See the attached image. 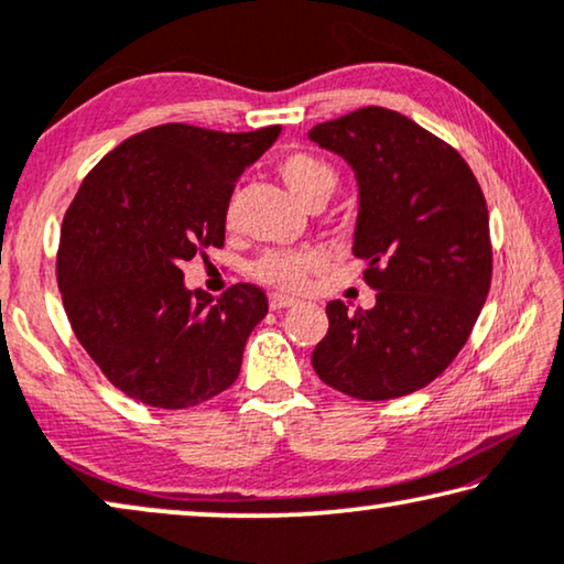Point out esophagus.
<instances>
[{
  "mask_svg": "<svg viewBox=\"0 0 564 564\" xmlns=\"http://www.w3.org/2000/svg\"><path fill=\"white\" fill-rule=\"evenodd\" d=\"M268 304H271L273 311H281V308H291L296 306L299 301L291 299V296H281V293H271V299H268Z\"/></svg>",
  "mask_w": 564,
  "mask_h": 564,
  "instance_id": "1",
  "label": "esophagus"
}]
</instances>
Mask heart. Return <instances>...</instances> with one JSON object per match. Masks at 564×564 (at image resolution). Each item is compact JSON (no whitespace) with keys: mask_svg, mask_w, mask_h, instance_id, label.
<instances>
[{"mask_svg":"<svg viewBox=\"0 0 564 564\" xmlns=\"http://www.w3.org/2000/svg\"><path fill=\"white\" fill-rule=\"evenodd\" d=\"M279 174L293 195L306 207L324 205L336 189V172L322 156L308 151H291L279 162ZM232 213H228L230 223ZM318 265L316 250H271L253 263V275L273 289L296 291L306 283L308 273Z\"/></svg>","mask_w":564,"mask_h":564,"instance_id":"obj_1","label":"heart"}]
</instances>
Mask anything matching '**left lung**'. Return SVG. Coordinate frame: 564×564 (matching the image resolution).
<instances>
[{
	"label": "left lung",
	"instance_id": "left-lung-1",
	"mask_svg": "<svg viewBox=\"0 0 564 564\" xmlns=\"http://www.w3.org/2000/svg\"><path fill=\"white\" fill-rule=\"evenodd\" d=\"M308 139L357 176L351 253L367 260L372 308L326 304L316 375L349 398L392 400L443 375L468 341L491 285L489 209L456 149L390 108L318 123Z\"/></svg>",
	"mask_w": 564,
	"mask_h": 564
}]
</instances>
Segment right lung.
<instances>
[{
    "label": "right lung",
    "mask_w": 564,
    "mask_h": 564,
    "mask_svg": "<svg viewBox=\"0 0 564 564\" xmlns=\"http://www.w3.org/2000/svg\"><path fill=\"white\" fill-rule=\"evenodd\" d=\"M189 123L126 139L83 180L63 217L57 285L83 349L113 388L151 408H195L238 380L268 314L263 289L187 291L182 260L223 248L235 182L279 139Z\"/></svg>",
    "instance_id": "add662e5"
}]
</instances>
